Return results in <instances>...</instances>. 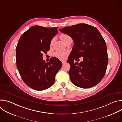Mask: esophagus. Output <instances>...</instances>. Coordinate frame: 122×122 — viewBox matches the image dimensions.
Here are the masks:
<instances>
[{
    "instance_id": "esophagus-1",
    "label": "esophagus",
    "mask_w": 122,
    "mask_h": 122,
    "mask_svg": "<svg viewBox=\"0 0 122 122\" xmlns=\"http://www.w3.org/2000/svg\"><path fill=\"white\" fill-rule=\"evenodd\" d=\"M61 62H62V64H63V65L65 64L66 62V61H65V60H62V61H61Z\"/></svg>"
}]
</instances>
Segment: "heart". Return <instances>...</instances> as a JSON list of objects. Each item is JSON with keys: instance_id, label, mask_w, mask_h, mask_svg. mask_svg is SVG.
<instances>
[{"instance_id": "b5f03b06", "label": "heart", "mask_w": 122, "mask_h": 122, "mask_svg": "<svg viewBox=\"0 0 122 122\" xmlns=\"http://www.w3.org/2000/svg\"><path fill=\"white\" fill-rule=\"evenodd\" d=\"M60 39H61V40L64 42L65 43L67 40H69V39H71V38L69 36V35L66 34H62L61 35H60ZM54 39H53L51 41V45L53 44V43H54ZM56 56L59 58L61 59H64L65 58H66V52L64 51H58L57 53H56L55 54Z\"/></svg>"}]
</instances>
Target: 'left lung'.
I'll list each match as a JSON object with an SVG mask.
<instances>
[{
	"instance_id": "8db88e82",
	"label": "left lung",
	"mask_w": 122,
	"mask_h": 122,
	"mask_svg": "<svg viewBox=\"0 0 122 122\" xmlns=\"http://www.w3.org/2000/svg\"><path fill=\"white\" fill-rule=\"evenodd\" d=\"M59 31L68 35L74 45L67 62L71 65L68 73L72 82L82 88L98 84L105 74L108 63L107 46L97 28L85 24L66 26ZM81 57L80 63L73 60Z\"/></svg>"
}]
</instances>
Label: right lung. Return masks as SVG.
Segmentation results:
<instances>
[{"label": "right lung", "mask_w": 122, "mask_h": 122, "mask_svg": "<svg viewBox=\"0 0 122 122\" xmlns=\"http://www.w3.org/2000/svg\"><path fill=\"white\" fill-rule=\"evenodd\" d=\"M57 27H31L21 36L16 48L17 67L25 83L37 91L47 89L54 84L61 62L52 57L43 59V53L50 50L51 41L58 33Z\"/></svg>", "instance_id": "1"}]
</instances>
